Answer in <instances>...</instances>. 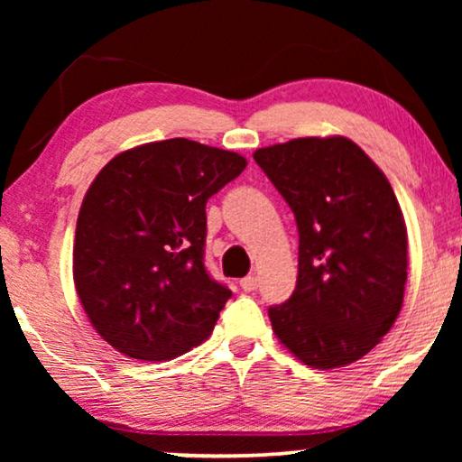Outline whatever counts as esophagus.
Returning <instances> with one entry per match:
<instances>
[{
    "mask_svg": "<svg viewBox=\"0 0 462 462\" xmlns=\"http://www.w3.org/2000/svg\"><path fill=\"white\" fill-rule=\"evenodd\" d=\"M239 286H242L244 292H254V290L258 288V280L256 275H245L242 282H239Z\"/></svg>",
    "mask_w": 462,
    "mask_h": 462,
    "instance_id": "34e87169",
    "label": "esophagus"
}]
</instances>
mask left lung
Segmentation results:
<instances>
[{
  "label": "left lung",
  "mask_w": 462,
  "mask_h": 462,
  "mask_svg": "<svg viewBox=\"0 0 462 462\" xmlns=\"http://www.w3.org/2000/svg\"><path fill=\"white\" fill-rule=\"evenodd\" d=\"M299 226L292 296L269 307L277 338L311 368H343L381 343L408 280L403 214L381 168L345 136L258 149Z\"/></svg>",
  "instance_id": "1"
}]
</instances>
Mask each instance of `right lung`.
<instances>
[{
  "mask_svg": "<svg viewBox=\"0 0 462 462\" xmlns=\"http://www.w3.org/2000/svg\"><path fill=\"white\" fill-rule=\"evenodd\" d=\"M245 163L233 151L170 138L100 170L79 208L73 280L113 349L162 362L210 337L231 290L206 271V204Z\"/></svg>",
  "mask_w": 462,
  "mask_h": 462,
  "instance_id": "right-lung-1",
  "label": "right lung"
}]
</instances>
